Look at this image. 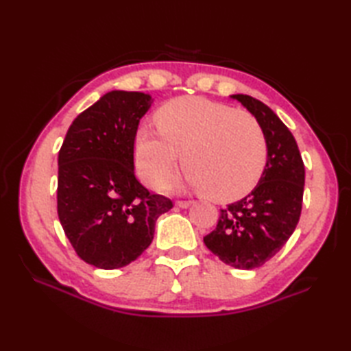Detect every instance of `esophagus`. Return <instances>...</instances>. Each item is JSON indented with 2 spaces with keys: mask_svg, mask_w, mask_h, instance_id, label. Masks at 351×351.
Wrapping results in <instances>:
<instances>
[{
  "mask_svg": "<svg viewBox=\"0 0 351 351\" xmlns=\"http://www.w3.org/2000/svg\"><path fill=\"white\" fill-rule=\"evenodd\" d=\"M190 205H193V200H176V206L180 208H189Z\"/></svg>",
  "mask_w": 351,
  "mask_h": 351,
  "instance_id": "esophagus-1",
  "label": "esophagus"
}]
</instances>
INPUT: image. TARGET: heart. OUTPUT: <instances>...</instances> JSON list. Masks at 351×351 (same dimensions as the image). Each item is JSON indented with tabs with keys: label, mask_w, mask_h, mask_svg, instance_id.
<instances>
[{
	"label": "heart",
	"mask_w": 351,
	"mask_h": 351,
	"mask_svg": "<svg viewBox=\"0 0 351 351\" xmlns=\"http://www.w3.org/2000/svg\"><path fill=\"white\" fill-rule=\"evenodd\" d=\"M158 131L147 125L136 134L137 170L147 185L160 187L180 162L185 182L217 202H232L256 187L267 164V138L249 111L200 96H181L155 113Z\"/></svg>",
	"instance_id": "b5f03b06"
}]
</instances>
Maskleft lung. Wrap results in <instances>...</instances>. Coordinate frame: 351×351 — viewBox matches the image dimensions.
Returning a JSON list of instances; mask_svg holds the SVG:
<instances>
[{
    "label": "left lung",
    "mask_w": 351,
    "mask_h": 351,
    "mask_svg": "<svg viewBox=\"0 0 351 351\" xmlns=\"http://www.w3.org/2000/svg\"><path fill=\"white\" fill-rule=\"evenodd\" d=\"M258 119L267 138V164L247 196L220 210V219L204 243L223 263L252 270L278 253L299 223L304 164L295 138L278 114L249 95H230Z\"/></svg>",
    "instance_id": "8db88e82"
}]
</instances>
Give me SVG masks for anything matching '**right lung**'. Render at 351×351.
Wrapping results in <instances>:
<instances>
[{
    "label": "right lung",
    "instance_id": "1",
    "mask_svg": "<svg viewBox=\"0 0 351 351\" xmlns=\"http://www.w3.org/2000/svg\"><path fill=\"white\" fill-rule=\"evenodd\" d=\"M152 102L141 92L106 93L77 116L58 152V219L77 255L102 270L136 261L173 206L134 173V140Z\"/></svg>",
    "mask_w": 351,
    "mask_h": 351
}]
</instances>
